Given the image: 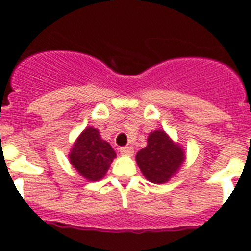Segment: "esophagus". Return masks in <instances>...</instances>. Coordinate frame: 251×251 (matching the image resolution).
Returning a JSON list of instances; mask_svg holds the SVG:
<instances>
[{"mask_svg":"<svg viewBox=\"0 0 251 251\" xmlns=\"http://www.w3.org/2000/svg\"><path fill=\"white\" fill-rule=\"evenodd\" d=\"M119 152H121L122 154H124V156H132L133 153H134V150H133V147H130V146H127V147L119 148Z\"/></svg>","mask_w":251,"mask_h":251,"instance_id":"esophagus-1","label":"esophagus"}]
</instances>
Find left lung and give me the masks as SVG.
Segmentation results:
<instances>
[{"label": "left lung", "instance_id": "1", "mask_svg": "<svg viewBox=\"0 0 251 251\" xmlns=\"http://www.w3.org/2000/svg\"><path fill=\"white\" fill-rule=\"evenodd\" d=\"M136 161L150 182L165 183L181 167L185 152L165 130L159 129L150 133L147 146L137 153Z\"/></svg>", "mask_w": 251, "mask_h": 251}]
</instances>
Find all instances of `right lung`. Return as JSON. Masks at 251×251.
Wrapping results in <instances>:
<instances>
[{
	"label": "right lung",
	"mask_w": 251,
	"mask_h": 251,
	"mask_svg": "<svg viewBox=\"0 0 251 251\" xmlns=\"http://www.w3.org/2000/svg\"><path fill=\"white\" fill-rule=\"evenodd\" d=\"M117 157L112 146L100 138L99 130L88 127L77 137L69 159L75 170L88 181H99Z\"/></svg>",
	"instance_id": "right-lung-1"
}]
</instances>
